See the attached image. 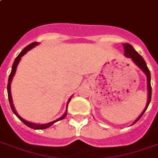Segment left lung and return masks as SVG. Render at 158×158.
<instances>
[{"label":"left lung","mask_w":158,"mask_h":158,"mask_svg":"<svg viewBox=\"0 0 158 158\" xmlns=\"http://www.w3.org/2000/svg\"><path fill=\"white\" fill-rule=\"evenodd\" d=\"M123 47H124L125 50V56H127V58H131L132 60V61L137 64V65L139 67V68L142 69V70L145 73V74L147 75V78H148V103H147V106L145 109L143 110V112L141 114V115L138 118V119L136 120L134 123L136 122H138V120L142 118V116L143 115V114L145 113V111L147 110V108L148 107L149 103L151 102V97H152V86H151V74H150V70L148 68L147 66V64L145 62V60H143V58L139 54H138L137 51H136L133 47L129 44H123Z\"/></svg>","instance_id":"8db88e82"}]
</instances>
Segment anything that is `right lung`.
<instances>
[{
	"mask_svg": "<svg viewBox=\"0 0 158 158\" xmlns=\"http://www.w3.org/2000/svg\"><path fill=\"white\" fill-rule=\"evenodd\" d=\"M39 44L38 42H33V43H31V44H30L29 45H27V46L24 49V50H22V51L19 54V55H18L17 57L15 58V61H14V63H13V65H12V69H11V72H10V76H9V79H8V84H7V93H8V98H9V102H10V108H11L12 111H13V113L16 115V116L18 117V118L20 119L21 122H23L26 125V126H28V127H31V128H33V129H44V128H47V127H50L51 125L53 124V123H55L58 122V121H60V120H62V119H64V118L66 117V115H67V109H66L65 113H64V114L63 116L61 117V118H58L57 120H55V121H53V122H50L49 123H46V124H35V123H30L28 122V121H26L25 119H23L22 118H20L19 115L17 114V113L15 112V108H14V106H13V103H12V98H11V94H10V83H11V80L12 79H13V76L15 75V70H16V67H17L18 64H19V62H20V59H21V57H22L23 55H25L28 50H30L31 49H32L33 47H35V45H37V44ZM71 98L69 99L68 101V103H67V108H68V104L69 103V101H70Z\"/></svg>",
	"mask_w": 158,
	"mask_h": 158,
	"instance_id": "1",
	"label": "right lung"
}]
</instances>
